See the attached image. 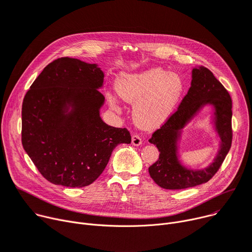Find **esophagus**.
<instances>
[{
  "instance_id": "obj_1",
  "label": "esophagus",
  "mask_w": 252,
  "mask_h": 252,
  "mask_svg": "<svg viewBox=\"0 0 252 252\" xmlns=\"http://www.w3.org/2000/svg\"><path fill=\"white\" fill-rule=\"evenodd\" d=\"M131 144L133 146H140L142 144V139L139 135H133L131 137Z\"/></svg>"
}]
</instances>
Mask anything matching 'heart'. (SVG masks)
<instances>
[{
	"instance_id": "1",
	"label": "heart",
	"mask_w": 252,
	"mask_h": 252,
	"mask_svg": "<svg viewBox=\"0 0 252 252\" xmlns=\"http://www.w3.org/2000/svg\"><path fill=\"white\" fill-rule=\"evenodd\" d=\"M184 91V82L177 74L161 68L124 74L116 82V92L133 106V119L144 128L163 125L173 112ZM117 108L116 99L109 96Z\"/></svg>"
}]
</instances>
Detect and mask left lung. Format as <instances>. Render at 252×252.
Here are the masks:
<instances>
[{
    "instance_id": "left-lung-1",
    "label": "left lung",
    "mask_w": 252,
    "mask_h": 252,
    "mask_svg": "<svg viewBox=\"0 0 252 252\" xmlns=\"http://www.w3.org/2000/svg\"><path fill=\"white\" fill-rule=\"evenodd\" d=\"M190 88L177 110L149 140L159 150V159L149 167V173L156 184L165 189H183L208 182L219 170L232 144V100L222 84L206 66L192 70ZM214 107V123L221 139L220 150L207 169L192 171L178 160L177 143L182 128L203 106Z\"/></svg>"
}]
</instances>
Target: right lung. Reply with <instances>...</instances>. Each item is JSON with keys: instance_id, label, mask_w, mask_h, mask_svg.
I'll return each mask as SVG.
<instances>
[{"instance_id": "1", "label": "right lung", "mask_w": 252, "mask_h": 252, "mask_svg": "<svg viewBox=\"0 0 252 252\" xmlns=\"http://www.w3.org/2000/svg\"><path fill=\"white\" fill-rule=\"evenodd\" d=\"M103 72L96 63L61 58L32 83L22 104V145L40 174L66 188H83L103 172L113 149L129 144L126 128L100 117Z\"/></svg>"}]
</instances>
